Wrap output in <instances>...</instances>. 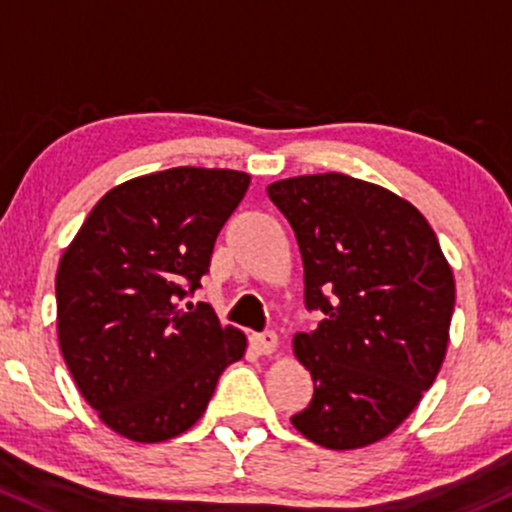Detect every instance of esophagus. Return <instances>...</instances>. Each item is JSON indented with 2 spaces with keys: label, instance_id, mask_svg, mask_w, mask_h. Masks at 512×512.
I'll return each mask as SVG.
<instances>
[{
  "label": "esophagus",
  "instance_id": "esophagus-1",
  "mask_svg": "<svg viewBox=\"0 0 512 512\" xmlns=\"http://www.w3.org/2000/svg\"><path fill=\"white\" fill-rule=\"evenodd\" d=\"M251 344H254V349L258 351V354H273V351L278 349V334L276 332H261V334H254L251 337Z\"/></svg>",
  "mask_w": 512,
  "mask_h": 512
}]
</instances>
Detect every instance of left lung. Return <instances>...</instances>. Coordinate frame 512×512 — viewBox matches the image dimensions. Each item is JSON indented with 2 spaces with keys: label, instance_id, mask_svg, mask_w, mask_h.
I'll use <instances>...</instances> for the list:
<instances>
[{
  "label": "left lung",
  "instance_id": "8db88e82",
  "mask_svg": "<svg viewBox=\"0 0 512 512\" xmlns=\"http://www.w3.org/2000/svg\"><path fill=\"white\" fill-rule=\"evenodd\" d=\"M293 227L305 307L322 312L295 334L315 395L290 422L327 449L390 434L420 403L447 354L454 276L427 219L393 192L342 173L268 185Z\"/></svg>",
  "mask_w": 512,
  "mask_h": 512
}]
</instances>
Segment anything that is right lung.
Masks as SVG:
<instances>
[{
    "mask_svg": "<svg viewBox=\"0 0 512 512\" xmlns=\"http://www.w3.org/2000/svg\"><path fill=\"white\" fill-rule=\"evenodd\" d=\"M249 175L170 168L92 207L56 276L58 339L82 398L134 442L190 430L246 337L192 305Z\"/></svg>",
    "mask_w": 512,
    "mask_h": 512,
    "instance_id": "right-lung-1",
    "label": "right lung"
}]
</instances>
